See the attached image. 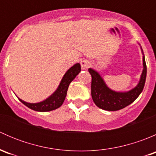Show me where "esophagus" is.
<instances>
[{
  "instance_id": "esophagus-1",
  "label": "esophagus",
  "mask_w": 156,
  "mask_h": 156,
  "mask_svg": "<svg viewBox=\"0 0 156 156\" xmlns=\"http://www.w3.org/2000/svg\"><path fill=\"white\" fill-rule=\"evenodd\" d=\"M81 69H84V70H86L90 66V62L87 59H84V60L81 61Z\"/></svg>"
}]
</instances>
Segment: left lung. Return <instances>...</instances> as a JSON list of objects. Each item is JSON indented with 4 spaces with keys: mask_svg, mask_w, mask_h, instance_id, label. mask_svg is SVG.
<instances>
[{
    "mask_svg": "<svg viewBox=\"0 0 156 156\" xmlns=\"http://www.w3.org/2000/svg\"><path fill=\"white\" fill-rule=\"evenodd\" d=\"M143 53V69L140 78L137 85L133 89L125 92H117L112 90L106 85L103 78L98 72L94 69H88L92 77L91 81V96L96 106L107 111H117L131 104L144 90L146 78V65L144 52Z\"/></svg>",
    "mask_w": 156,
    "mask_h": 156,
    "instance_id": "1",
    "label": "left lung"
}]
</instances>
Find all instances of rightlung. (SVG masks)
Instances as JSON below:
<instances>
[{"mask_svg":"<svg viewBox=\"0 0 156 156\" xmlns=\"http://www.w3.org/2000/svg\"><path fill=\"white\" fill-rule=\"evenodd\" d=\"M81 65L76 63L68 69L62 77L57 89L46 100L36 103H30L18 98L20 102L31 109L37 112H49L58 108L62 106L67 94L70 83L81 72Z\"/></svg>","mask_w":156,"mask_h":156,"instance_id":"obj_1","label":"right lung"}]
</instances>
